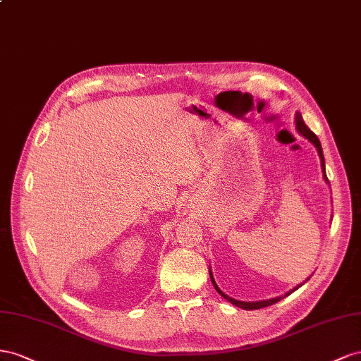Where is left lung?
<instances>
[{
    "label": "left lung",
    "instance_id": "left-lung-1",
    "mask_svg": "<svg viewBox=\"0 0 361 361\" xmlns=\"http://www.w3.org/2000/svg\"><path fill=\"white\" fill-rule=\"evenodd\" d=\"M295 122H296V130H298V133H300V135H302L305 139H308L310 140L313 145L316 147V149H317V154H319V157H321V166H322V172H324V178L326 180V183H328V178H326V173H325V159H324V152H322V147H321V142H319V139H317V136L314 135V133L308 128L307 126H305V122H304V119H302V115L300 111H296V118H295ZM210 280H212V283H213V286H214V289H216V292H218L221 296H224L226 301H230L233 305H235V307H240V308H243V310H257V308H263V307H267V305H272V304H275V302H278V301H281L284 296H287V295H290L292 292H295L296 289H300V287L308 280H307L302 283V284H300V286H296V287H293L292 290H289L287 292L284 296H278V298H272V300H266V301H254V302H243V301H238V300H233V298H230L228 295H225L219 287H218V284H216V281H214V278H213V274H212V271H210Z\"/></svg>",
    "mask_w": 361,
    "mask_h": 361
}]
</instances>
